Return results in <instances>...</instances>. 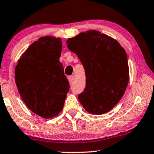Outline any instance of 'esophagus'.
I'll use <instances>...</instances> for the list:
<instances>
[{
	"mask_svg": "<svg viewBox=\"0 0 154 154\" xmlns=\"http://www.w3.org/2000/svg\"><path fill=\"white\" fill-rule=\"evenodd\" d=\"M74 77L73 76V75H71V76L68 77V80H69V82L70 84H72L73 81H74Z\"/></svg>",
	"mask_w": 154,
	"mask_h": 154,
	"instance_id": "esophagus-1",
	"label": "esophagus"
}]
</instances>
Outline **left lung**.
<instances>
[{
	"label": "left lung",
	"mask_w": 154,
	"mask_h": 154,
	"mask_svg": "<svg viewBox=\"0 0 154 154\" xmlns=\"http://www.w3.org/2000/svg\"><path fill=\"white\" fill-rule=\"evenodd\" d=\"M67 47L83 65L86 86L79 100L87 112L100 115L117 105L129 82L126 51L116 40L96 30L67 41Z\"/></svg>",
	"instance_id": "left-lung-1"
}]
</instances>
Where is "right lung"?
<instances>
[{
	"label": "right lung",
	"mask_w": 154,
	"mask_h": 154,
	"mask_svg": "<svg viewBox=\"0 0 154 154\" xmlns=\"http://www.w3.org/2000/svg\"><path fill=\"white\" fill-rule=\"evenodd\" d=\"M59 38L41 37L28 47L15 68V80L21 98L36 114L51 118L63 110L69 90L60 59Z\"/></svg>",
	"instance_id": "obj_1"
}]
</instances>
